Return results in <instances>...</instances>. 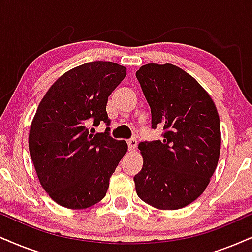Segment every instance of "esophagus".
<instances>
[{
	"label": "esophagus",
	"instance_id": "34e87169",
	"mask_svg": "<svg viewBox=\"0 0 252 252\" xmlns=\"http://www.w3.org/2000/svg\"><path fill=\"white\" fill-rule=\"evenodd\" d=\"M126 143H128V146H129V150H135L136 146H137V141L136 139H128L126 141Z\"/></svg>",
	"mask_w": 252,
	"mask_h": 252
}]
</instances>
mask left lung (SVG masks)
<instances>
[{
    "instance_id": "left-lung-1",
    "label": "left lung",
    "mask_w": 252,
    "mask_h": 252,
    "mask_svg": "<svg viewBox=\"0 0 252 252\" xmlns=\"http://www.w3.org/2000/svg\"><path fill=\"white\" fill-rule=\"evenodd\" d=\"M136 78L151 108L152 128L163 139L141 142L142 171L136 192L148 205L163 211L183 208L205 192L221 150L215 103L192 75L172 63H146Z\"/></svg>"
}]
</instances>
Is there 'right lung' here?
Wrapping results in <instances>:
<instances>
[{"label": "right lung", "instance_id": "add662e5", "mask_svg": "<svg viewBox=\"0 0 252 252\" xmlns=\"http://www.w3.org/2000/svg\"><path fill=\"white\" fill-rule=\"evenodd\" d=\"M126 75L119 63H86L63 73L41 98L29 150L40 185L58 205L85 209L106 196L128 145L111 138L110 128L92 135L87 126H109L108 96Z\"/></svg>", "mask_w": 252, "mask_h": 252}]
</instances>
